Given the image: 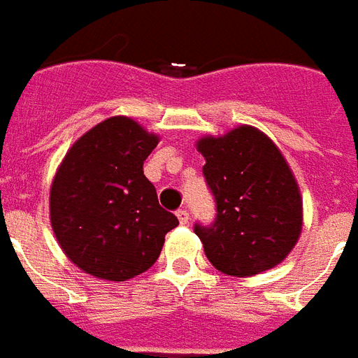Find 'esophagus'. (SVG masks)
<instances>
[{"mask_svg": "<svg viewBox=\"0 0 358 358\" xmlns=\"http://www.w3.org/2000/svg\"><path fill=\"white\" fill-rule=\"evenodd\" d=\"M177 219L181 221L182 225H187V223H189V219H190L189 211L185 210V208H182V210H177Z\"/></svg>", "mask_w": 358, "mask_h": 358, "instance_id": "1", "label": "esophagus"}]
</instances>
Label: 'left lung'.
<instances>
[{
	"instance_id": "1",
	"label": "left lung",
	"mask_w": 358,
	"mask_h": 358,
	"mask_svg": "<svg viewBox=\"0 0 358 358\" xmlns=\"http://www.w3.org/2000/svg\"><path fill=\"white\" fill-rule=\"evenodd\" d=\"M196 148L206 158L202 173L217 211L211 225H194L206 257L231 276L276 267L303 225L299 187L282 152L252 125L202 137Z\"/></svg>"
}]
</instances>
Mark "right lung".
<instances>
[{"mask_svg": "<svg viewBox=\"0 0 358 358\" xmlns=\"http://www.w3.org/2000/svg\"><path fill=\"white\" fill-rule=\"evenodd\" d=\"M158 141L135 120L114 116L83 133L57 169L51 227L66 257L87 275L122 282L145 273L179 225L143 173Z\"/></svg>", "mask_w": 358, "mask_h": 358, "instance_id": "add662e5", "label": "right lung"}]
</instances>
